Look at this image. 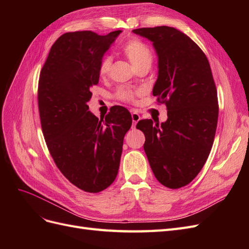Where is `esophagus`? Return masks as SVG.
<instances>
[{
    "mask_svg": "<svg viewBox=\"0 0 249 249\" xmlns=\"http://www.w3.org/2000/svg\"><path fill=\"white\" fill-rule=\"evenodd\" d=\"M140 119H141V117H140V115L138 114L137 112H133L132 113V120H133V124H136Z\"/></svg>",
    "mask_w": 249,
    "mask_h": 249,
    "instance_id": "1",
    "label": "esophagus"
}]
</instances>
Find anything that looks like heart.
Instances as JSON below:
<instances>
[{"label": "heart", "mask_w": 249, "mask_h": 249, "mask_svg": "<svg viewBox=\"0 0 249 249\" xmlns=\"http://www.w3.org/2000/svg\"><path fill=\"white\" fill-rule=\"evenodd\" d=\"M124 54L130 59L133 65L139 69L142 65H150L153 62V53L148 48L147 44L137 38H132L127 40L122 48ZM112 65V59L110 56H105L99 65V73L101 77H106L110 72ZM139 91L126 87H120L117 92L116 97L122 102L125 103H135L137 99Z\"/></svg>", "instance_id": "heart-1"}]
</instances>
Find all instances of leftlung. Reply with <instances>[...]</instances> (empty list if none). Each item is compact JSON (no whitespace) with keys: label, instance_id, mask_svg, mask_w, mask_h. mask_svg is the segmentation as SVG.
<instances>
[{"label":"left lung","instance_id":"left-lung-1","mask_svg":"<svg viewBox=\"0 0 249 249\" xmlns=\"http://www.w3.org/2000/svg\"><path fill=\"white\" fill-rule=\"evenodd\" d=\"M135 34L153 42L158 79L153 94L166 105L167 120H139L143 148L156 178L170 189L189 184L205 165L218 120V99L205 53L190 37L167 26L140 28Z\"/></svg>","mask_w":249,"mask_h":249}]
</instances>
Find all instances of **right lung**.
Here are the masks:
<instances>
[{
	"mask_svg": "<svg viewBox=\"0 0 249 249\" xmlns=\"http://www.w3.org/2000/svg\"><path fill=\"white\" fill-rule=\"evenodd\" d=\"M120 33L61 35L39 76L38 109L50 154L62 175L85 192H101L114 182L132 125L130 112L122 106L99 119L87 105L99 83L101 60Z\"/></svg>",
	"mask_w": 249,
	"mask_h": 249,
	"instance_id": "right-lung-1",
	"label": "right lung"
}]
</instances>
